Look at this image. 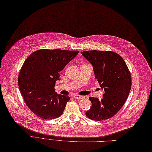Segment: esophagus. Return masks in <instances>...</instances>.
Wrapping results in <instances>:
<instances>
[{
  "mask_svg": "<svg viewBox=\"0 0 152 152\" xmlns=\"http://www.w3.org/2000/svg\"><path fill=\"white\" fill-rule=\"evenodd\" d=\"M73 97L76 99H78V100H80L84 98V97L82 96V95H73Z\"/></svg>",
  "mask_w": 152,
  "mask_h": 152,
  "instance_id": "34e87169",
  "label": "esophagus"
}]
</instances>
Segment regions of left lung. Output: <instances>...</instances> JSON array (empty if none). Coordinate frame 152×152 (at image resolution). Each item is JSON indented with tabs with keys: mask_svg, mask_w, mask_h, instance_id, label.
Wrapping results in <instances>:
<instances>
[{
	"mask_svg": "<svg viewBox=\"0 0 152 152\" xmlns=\"http://www.w3.org/2000/svg\"><path fill=\"white\" fill-rule=\"evenodd\" d=\"M81 53L92 65L95 79L105 91L101 100L89 97L92 107L86 115L95 121L105 120L115 116L128 97L131 73L123 58L114 52L88 50Z\"/></svg>",
	"mask_w": 152,
	"mask_h": 152,
	"instance_id": "obj_1",
	"label": "left lung"
}]
</instances>
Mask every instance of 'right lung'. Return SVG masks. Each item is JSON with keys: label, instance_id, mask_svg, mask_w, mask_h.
<instances>
[{"label": "right lung", "instance_id": "right-lung-1", "mask_svg": "<svg viewBox=\"0 0 152 152\" xmlns=\"http://www.w3.org/2000/svg\"><path fill=\"white\" fill-rule=\"evenodd\" d=\"M79 51L40 49L24 62L18 76V85L26 105L36 115L52 119L63 113L70 98L57 94L54 87L60 72Z\"/></svg>", "mask_w": 152, "mask_h": 152}]
</instances>
